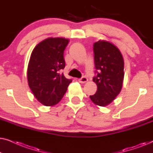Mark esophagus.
Listing matches in <instances>:
<instances>
[{
  "mask_svg": "<svg viewBox=\"0 0 153 153\" xmlns=\"http://www.w3.org/2000/svg\"><path fill=\"white\" fill-rule=\"evenodd\" d=\"M78 81H79V82L81 83H85V82H87L88 81V79L85 76H83V77H81V79H79Z\"/></svg>",
  "mask_w": 153,
  "mask_h": 153,
  "instance_id": "34e87169",
  "label": "esophagus"
}]
</instances>
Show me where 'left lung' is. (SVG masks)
I'll use <instances>...</instances> for the list:
<instances>
[{
	"label": "left lung",
	"instance_id": "left-lung-1",
	"mask_svg": "<svg viewBox=\"0 0 153 153\" xmlns=\"http://www.w3.org/2000/svg\"><path fill=\"white\" fill-rule=\"evenodd\" d=\"M95 73L93 81L97 90L90 96L96 105L106 106L114 101L122 89L124 79V60L114 44L99 40L93 45Z\"/></svg>",
	"mask_w": 153,
	"mask_h": 153
}]
</instances>
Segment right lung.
Returning <instances> with one entry per match:
<instances>
[{"mask_svg": "<svg viewBox=\"0 0 153 153\" xmlns=\"http://www.w3.org/2000/svg\"><path fill=\"white\" fill-rule=\"evenodd\" d=\"M68 42L63 37H49L36 45L31 53L27 71L28 85L43 105L58 104L72 82L60 73L65 66L63 53Z\"/></svg>", "mask_w": 153, "mask_h": 153, "instance_id": "obj_1", "label": "right lung"}]
</instances>
